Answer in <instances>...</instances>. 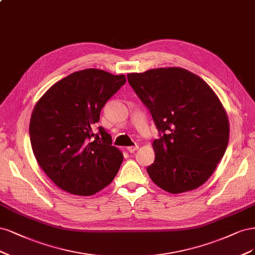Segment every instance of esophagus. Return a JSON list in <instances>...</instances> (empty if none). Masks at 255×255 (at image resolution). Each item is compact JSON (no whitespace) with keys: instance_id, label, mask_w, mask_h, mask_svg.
I'll return each mask as SVG.
<instances>
[{"instance_id":"1","label":"esophagus","mask_w":255,"mask_h":255,"mask_svg":"<svg viewBox=\"0 0 255 255\" xmlns=\"http://www.w3.org/2000/svg\"><path fill=\"white\" fill-rule=\"evenodd\" d=\"M138 149V146L137 145H134V146H129L127 150L130 152V153H133L134 151H136Z\"/></svg>"}]
</instances>
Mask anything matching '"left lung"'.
I'll use <instances>...</instances> for the list:
<instances>
[{"label": "left lung", "mask_w": 255, "mask_h": 255, "mask_svg": "<svg viewBox=\"0 0 255 255\" xmlns=\"http://www.w3.org/2000/svg\"><path fill=\"white\" fill-rule=\"evenodd\" d=\"M128 83L148 108L160 137L147 172L162 190L179 194L202 185L226 152L230 125L219 98L181 68L130 73Z\"/></svg>", "instance_id": "1"}]
</instances>
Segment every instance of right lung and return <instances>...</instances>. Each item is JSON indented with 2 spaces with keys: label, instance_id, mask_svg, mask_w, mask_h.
<instances>
[{
  "label": "right lung",
  "instance_id": "1",
  "mask_svg": "<svg viewBox=\"0 0 255 255\" xmlns=\"http://www.w3.org/2000/svg\"><path fill=\"white\" fill-rule=\"evenodd\" d=\"M126 83L125 75L86 69L52 86L31 113L29 136L40 167L61 190L91 196L110 184L123 162L103 127V107Z\"/></svg>",
  "mask_w": 255,
  "mask_h": 255
}]
</instances>
